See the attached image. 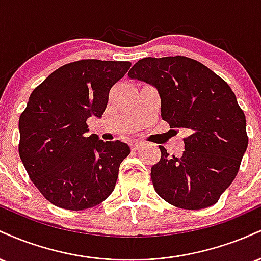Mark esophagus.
<instances>
[{"instance_id": "34e87169", "label": "esophagus", "mask_w": 261, "mask_h": 261, "mask_svg": "<svg viewBox=\"0 0 261 261\" xmlns=\"http://www.w3.org/2000/svg\"><path fill=\"white\" fill-rule=\"evenodd\" d=\"M141 146H142V143L139 142V141H133V142L130 143V147H131V149H133V151H137V149H139Z\"/></svg>"}]
</instances>
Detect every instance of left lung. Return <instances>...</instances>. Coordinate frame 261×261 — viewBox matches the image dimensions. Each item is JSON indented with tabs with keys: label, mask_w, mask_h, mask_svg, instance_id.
<instances>
[{
	"label": "left lung",
	"mask_w": 261,
	"mask_h": 261,
	"mask_svg": "<svg viewBox=\"0 0 261 261\" xmlns=\"http://www.w3.org/2000/svg\"><path fill=\"white\" fill-rule=\"evenodd\" d=\"M127 76L155 87L162 119L188 134L180 157L160 146L161 160L151 168L155 193L179 208L215 205L234 180L248 147L245 115L230 87L185 56L141 59Z\"/></svg>",
	"instance_id": "8db88e82"
}]
</instances>
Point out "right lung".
<instances>
[{"instance_id": "right-lung-1", "label": "right lung", "mask_w": 261, "mask_h": 261, "mask_svg": "<svg viewBox=\"0 0 261 261\" xmlns=\"http://www.w3.org/2000/svg\"><path fill=\"white\" fill-rule=\"evenodd\" d=\"M128 61L80 60L66 64L32 92L19 118V157L43 196L72 211L103 202L130 154L121 141L88 136L87 119L100 118L109 92Z\"/></svg>"}]
</instances>
